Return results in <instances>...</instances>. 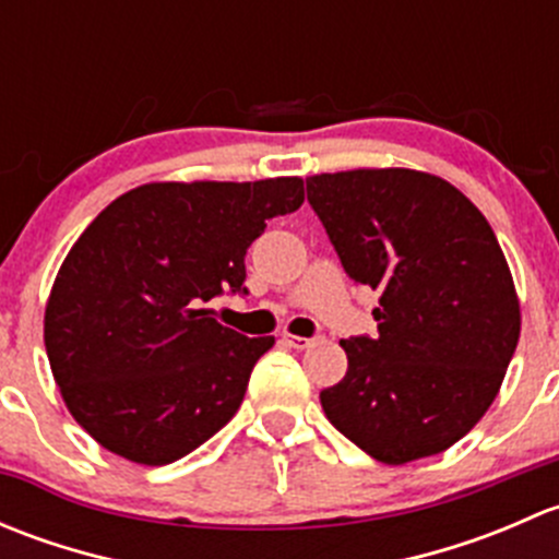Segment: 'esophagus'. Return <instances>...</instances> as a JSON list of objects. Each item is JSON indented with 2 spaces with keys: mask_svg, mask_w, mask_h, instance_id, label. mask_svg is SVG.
Listing matches in <instances>:
<instances>
[{
  "mask_svg": "<svg viewBox=\"0 0 559 559\" xmlns=\"http://www.w3.org/2000/svg\"><path fill=\"white\" fill-rule=\"evenodd\" d=\"M281 343H286V346H292V348H311L313 346V341L311 337H300V335H292V332H284V335H281Z\"/></svg>",
  "mask_w": 559,
  "mask_h": 559,
  "instance_id": "obj_1",
  "label": "esophagus"
}]
</instances>
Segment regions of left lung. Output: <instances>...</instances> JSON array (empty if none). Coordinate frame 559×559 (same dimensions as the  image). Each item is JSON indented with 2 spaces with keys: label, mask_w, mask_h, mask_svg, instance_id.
Instances as JSON below:
<instances>
[{
  "label": "left lung",
  "mask_w": 559,
  "mask_h": 559,
  "mask_svg": "<svg viewBox=\"0 0 559 559\" xmlns=\"http://www.w3.org/2000/svg\"><path fill=\"white\" fill-rule=\"evenodd\" d=\"M308 202L343 270L379 289V337L341 341L348 370L319 400L384 465L447 452L498 397L522 311L498 238L438 175L357 167L311 175Z\"/></svg>",
  "instance_id": "obj_1"
}]
</instances>
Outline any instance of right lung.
Masks as SVG:
<instances>
[{
  "mask_svg": "<svg viewBox=\"0 0 559 559\" xmlns=\"http://www.w3.org/2000/svg\"><path fill=\"white\" fill-rule=\"evenodd\" d=\"M306 200L302 178L156 180L83 229L45 302V352L72 419L107 452L167 465L216 436L275 343L205 308L246 292V251Z\"/></svg>",
  "mask_w": 559,
  "mask_h": 559,
  "instance_id": "right-lung-1",
  "label": "right lung"
}]
</instances>
